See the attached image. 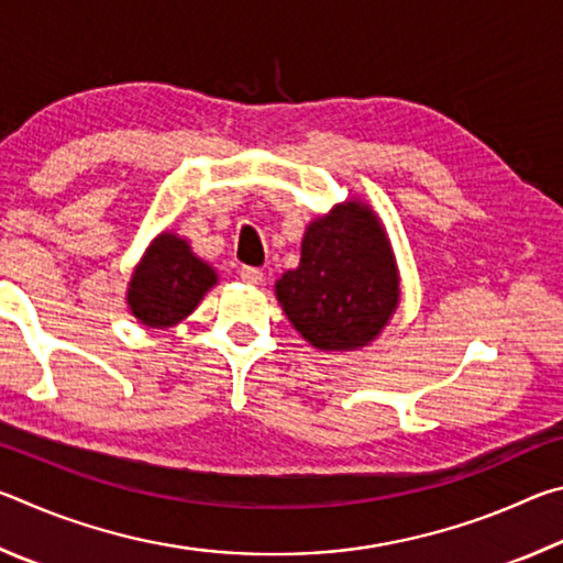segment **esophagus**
I'll list each match as a JSON object with an SVG mask.
<instances>
[{
  "label": "esophagus",
  "instance_id": "obj_1",
  "mask_svg": "<svg viewBox=\"0 0 563 563\" xmlns=\"http://www.w3.org/2000/svg\"><path fill=\"white\" fill-rule=\"evenodd\" d=\"M241 278H243L245 283H251V285H261V283H263V271L251 268V265H245V268H241Z\"/></svg>",
  "mask_w": 563,
  "mask_h": 563
}]
</instances>
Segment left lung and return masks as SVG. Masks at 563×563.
Returning a JSON list of instances; mask_svg holds the SVG:
<instances>
[{"label":"left lung","mask_w":563,"mask_h":563,"mask_svg":"<svg viewBox=\"0 0 563 563\" xmlns=\"http://www.w3.org/2000/svg\"><path fill=\"white\" fill-rule=\"evenodd\" d=\"M285 316L320 350H355L387 325L399 283L393 251L367 206L347 201L308 225L300 265L275 283Z\"/></svg>","instance_id":"left-lung-1"}]
</instances>
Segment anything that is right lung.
I'll use <instances>...</instances> for the list:
<instances>
[{
  "label": "right lung",
  "mask_w": 563,
  "mask_h": 563,
  "mask_svg": "<svg viewBox=\"0 0 563 563\" xmlns=\"http://www.w3.org/2000/svg\"><path fill=\"white\" fill-rule=\"evenodd\" d=\"M216 285L211 265L198 261L186 241L158 235L129 285V308L148 328H168L196 310Z\"/></svg>",
  "instance_id": "right-lung-1"
}]
</instances>
